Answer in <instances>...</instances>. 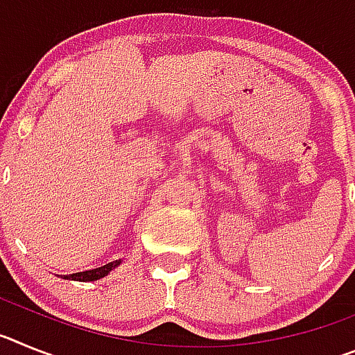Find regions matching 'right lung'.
I'll return each mask as SVG.
<instances>
[{"instance_id":"obj_1","label":"right lung","mask_w":355,"mask_h":355,"mask_svg":"<svg viewBox=\"0 0 355 355\" xmlns=\"http://www.w3.org/2000/svg\"><path fill=\"white\" fill-rule=\"evenodd\" d=\"M122 263V259H117V261L106 263V265L99 266V268H92V270L87 272H76V274L64 275V279H71V281H81V283H90V281H97V279H103L110 274V272L117 268Z\"/></svg>"}]
</instances>
